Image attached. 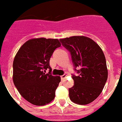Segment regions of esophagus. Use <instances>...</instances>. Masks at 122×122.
<instances>
[{"mask_svg":"<svg viewBox=\"0 0 122 122\" xmlns=\"http://www.w3.org/2000/svg\"><path fill=\"white\" fill-rule=\"evenodd\" d=\"M66 76H67L66 75L64 74V75H61V76H60V78H61V79H62V80H64L65 78L66 77Z\"/></svg>","mask_w":122,"mask_h":122,"instance_id":"obj_1","label":"esophagus"}]
</instances>
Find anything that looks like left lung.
<instances>
[{"mask_svg": "<svg viewBox=\"0 0 122 122\" xmlns=\"http://www.w3.org/2000/svg\"><path fill=\"white\" fill-rule=\"evenodd\" d=\"M60 41L70 52L74 71L78 74H72L74 85L69 88L70 99L79 105L90 103L100 95L108 77L103 52L94 41L85 36H72Z\"/></svg>", "mask_w": 122, "mask_h": 122, "instance_id": "obj_1", "label": "left lung"}]
</instances>
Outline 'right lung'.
<instances>
[{"label": "right lung", "instance_id": "right-lung-1", "mask_svg": "<svg viewBox=\"0 0 122 122\" xmlns=\"http://www.w3.org/2000/svg\"><path fill=\"white\" fill-rule=\"evenodd\" d=\"M61 44L57 39L37 38L24 43L13 63V81L22 97L29 103L41 106L50 103L60 82L51 74L49 62ZM47 69L49 73L45 74Z\"/></svg>", "mask_w": 122, "mask_h": 122}]
</instances>
